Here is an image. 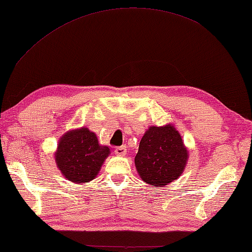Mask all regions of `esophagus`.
<instances>
[{
    "label": "esophagus",
    "instance_id": "obj_1",
    "mask_svg": "<svg viewBox=\"0 0 252 252\" xmlns=\"http://www.w3.org/2000/svg\"><path fill=\"white\" fill-rule=\"evenodd\" d=\"M114 153L118 156H125L126 154V146H121V147H117L114 149Z\"/></svg>",
    "mask_w": 252,
    "mask_h": 252
}]
</instances>
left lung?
<instances>
[{"label": "left lung", "instance_id": "1", "mask_svg": "<svg viewBox=\"0 0 252 252\" xmlns=\"http://www.w3.org/2000/svg\"><path fill=\"white\" fill-rule=\"evenodd\" d=\"M189 154L174 126H150L143 135L134 158L141 179L153 186H162L181 176Z\"/></svg>", "mask_w": 252, "mask_h": 252}]
</instances>
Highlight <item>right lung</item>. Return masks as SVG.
<instances>
[{"label":"right lung","mask_w":252,"mask_h":252,"mask_svg":"<svg viewBox=\"0 0 252 252\" xmlns=\"http://www.w3.org/2000/svg\"><path fill=\"white\" fill-rule=\"evenodd\" d=\"M110 148L99 145L96 134L87 127L67 132L58 143L56 163L74 183H89L96 177Z\"/></svg>","instance_id":"right-lung-1"}]
</instances>
